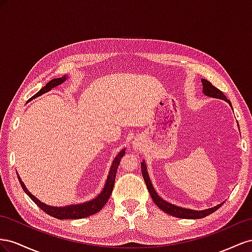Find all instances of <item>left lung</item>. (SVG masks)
<instances>
[{
  "instance_id": "8db88e82",
  "label": "left lung",
  "mask_w": 252,
  "mask_h": 252,
  "mask_svg": "<svg viewBox=\"0 0 252 252\" xmlns=\"http://www.w3.org/2000/svg\"><path fill=\"white\" fill-rule=\"evenodd\" d=\"M202 82H203V86H204L203 92H204L205 95L212 97V98H218V99L225 100V101H227L230 104V106H231V103H230V101L227 99V97L224 94H222V92L215 88L214 85H212L210 81L206 80V79H202ZM141 173H142L143 179H145V183L147 185V188L149 190L150 195L153 199V202L157 205V207H159L162 211H164L170 215H173V217H175V218H179V219H203V218L207 217V215H209V214L213 213L214 211H217L219 208L222 205V204H220V205L215 206L213 208H210V209L203 210V211H194V210H190V209H185V208L176 207L174 205L167 203L166 200H163L159 196H158V194L155 192L152 184H151L150 177H149L148 171H147V166H146L145 162H141Z\"/></svg>"
}]
</instances>
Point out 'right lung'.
<instances>
[{
    "mask_svg": "<svg viewBox=\"0 0 252 252\" xmlns=\"http://www.w3.org/2000/svg\"><path fill=\"white\" fill-rule=\"evenodd\" d=\"M65 79H66L65 77L53 79V80H50L44 86V88H42L35 95L40 96L42 94H44V93L50 91L53 88H55V86L59 85L62 82L65 81ZM124 155H125V149L120 151L118 155L116 156V158L114 159L113 164L111 167V170H110L109 176H107V179H106V183H105L103 191L100 193L96 198H94L93 200H90V202L80 204V205H73V206H66V207H50V206H47L45 204L41 203L40 200L35 198L31 192H28V190L26 189V187L24 186L23 182L21 181L20 176H18V178H19V182H20L21 186H22L23 190L27 193V195L33 200L35 205H37L39 208H41V209L44 212H46L48 215H50V217L59 219V220L83 219V218L91 217V215L99 212L104 207V205L107 203V200H109L111 194H112V191H113V188H114L115 178H116L118 166H119L121 158Z\"/></svg>",
    "mask_w": 252,
    "mask_h": 252,
    "instance_id": "1",
    "label": "right lung"
}]
</instances>
